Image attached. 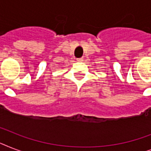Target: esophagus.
<instances>
[{"instance_id":"1","label":"esophagus","mask_w":151,"mask_h":151,"mask_svg":"<svg viewBox=\"0 0 151 151\" xmlns=\"http://www.w3.org/2000/svg\"><path fill=\"white\" fill-rule=\"evenodd\" d=\"M83 58H79V59H77V61L78 62H83Z\"/></svg>"}]
</instances>
